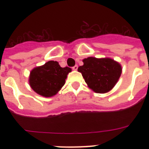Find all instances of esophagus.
<instances>
[{
    "label": "esophagus",
    "instance_id": "34e87169",
    "mask_svg": "<svg viewBox=\"0 0 149 149\" xmlns=\"http://www.w3.org/2000/svg\"><path fill=\"white\" fill-rule=\"evenodd\" d=\"M77 68H78V66H77V65H74V66L72 67V69H73V70H74V71H76L77 69Z\"/></svg>",
    "mask_w": 149,
    "mask_h": 149
}]
</instances>
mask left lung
Here are the masks:
<instances>
[{
	"mask_svg": "<svg viewBox=\"0 0 149 149\" xmlns=\"http://www.w3.org/2000/svg\"><path fill=\"white\" fill-rule=\"evenodd\" d=\"M78 68L88 86L98 93H107L113 88L122 74L120 64L110 58L88 57Z\"/></svg>",
	"mask_w": 149,
	"mask_h": 149,
	"instance_id": "obj_1",
	"label": "left lung"
}]
</instances>
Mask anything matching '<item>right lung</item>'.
Segmentation results:
<instances>
[{"label":"right lung","instance_id":"add662e5","mask_svg":"<svg viewBox=\"0 0 149 149\" xmlns=\"http://www.w3.org/2000/svg\"><path fill=\"white\" fill-rule=\"evenodd\" d=\"M71 71L69 67L62 68L58 62L48 61L31 71L29 79L30 85L40 95L51 97L63 87L67 74Z\"/></svg>","mask_w":149,"mask_h":149}]
</instances>
